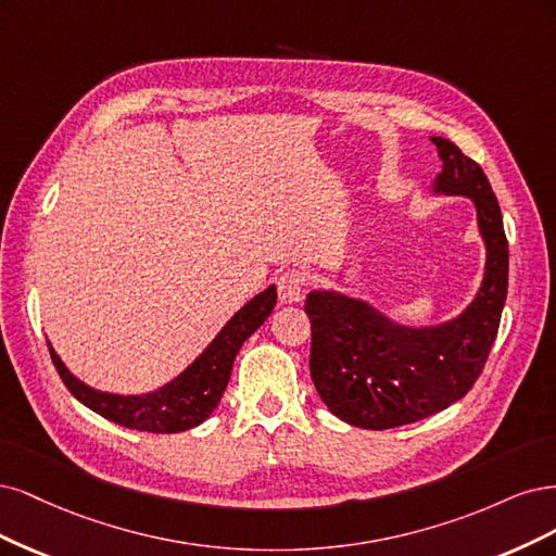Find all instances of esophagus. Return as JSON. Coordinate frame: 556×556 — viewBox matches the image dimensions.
<instances>
[{
	"instance_id": "esophagus-1",
	"label": "esophagus",
	"mask_w": 556,
	"mask_h": 556,
	"mask_svg": "<svg viewBox=\"0 0 556 556\" xmlns=\"http://www.w3.org/2000/svg\"><path fill=\"white\" fill-rule=\"evenodd\" d=\"M307 286H309V277L307 273L295 270H286L279 279H277V289H279V298L286 304H293V302H302L304 293H307Z\"/></svg>"
}]
</instances>
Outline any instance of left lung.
Masks as SVG:
<instances>
[{"instance_id":"left-lung-1","label":"left lung","mask_w":556,"mask_h":556,"mask_svg":"<svg viewBox=\"0 0 556 556\" xmlns=\"http://www.w3.org/2000/svg\"><path fill=\"white\" fill-rule=\"evenodd\" d=\"M443 161L437 189L471 195L488 244L480 293L453 324L400 328L361 300L312 291V381L337 418L390 429L439 414L478 381L508 293V240L488 175L455 142L432 138Z\"/></svg>"}]
</instances>
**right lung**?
<instances>
[{"instance_id": "1", "label": "right lung", "mask_w": 556, "mask_h": 556, "mask_svg": "<svg viewBox=\"0 0 556 556\" xmlns=\"http://www.w3.org/2000/svg\"><path fill=\"white\" fill-rule=\"evenodd\" d=\"M275 304L277 291L275 286H270V289L256 295L252 302H247L228 320L217 339H214L205 353L185 374L177 376L168 386L142 397H119L89 388L80 383L74 374H68V369L62 365L50 344L48 351L52 365H55L60 379L64 381L71 395L83 402L87 408H92L94 414L122 427L138 429V432L175 434L201 425L217 408L240 346L263 326V320L270 316Z\"/></svg>"}]
</instances>
